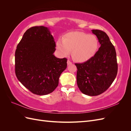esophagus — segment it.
<instances>
[{
	"label": "esophagus",
	"instance_id": "1",
	"mask_svg": "<svg viewBox=\"0 0 131 131\" xmlns=\"http://www.w3.org/2000/svg\"><path fill=\"white\" fill-rule=\"evenodd\" d=\"M72 64V62L70 61L69 60L67 61V64H68V66H69V65Z\"/></svg>",
	"mask_w": 131,
	"mask_h": 131
}]
</instances>
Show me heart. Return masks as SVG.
Listing matches in <instances>:
<instances>
[{"label": "heart", "mask_w": 131, "mask_h": 131, "mask_svg": "<svg viewBox=\"0 0 131 131\" xmlns=\"http://www.w3.org/2000/svg\"><path fill=\"white\" fill-rule=\"evenodd\" d=\"M56 46L63 56H67L72 50V56L75 61L83 62L92 57L98 50V39L94 35L81 31L67 34L63 40H58Z\"/></svg>", "instance_id": "heart-1"}]
</instances>
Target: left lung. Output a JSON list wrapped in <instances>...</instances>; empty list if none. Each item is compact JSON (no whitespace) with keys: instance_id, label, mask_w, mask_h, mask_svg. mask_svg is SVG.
I'll use <instances>...</instances> for the list:
<instances>
[{"instance_id":"1","label":"left lung","mask_w":131,"mask_h":131,"mask_svg":"<svg viewBox=\"0 0 131 131\" xmlns=\"http://www.w3.org/2000/svg\"><path fill=\"white\" fill-rule=\"evenodd\" d=\"M92 31L101 46L94 56L75 66L79 89L85 94L94 96L105 92L112 84L117 73V63L115 49L108 35L98 29Z\"/></svg>"}]
</instances>
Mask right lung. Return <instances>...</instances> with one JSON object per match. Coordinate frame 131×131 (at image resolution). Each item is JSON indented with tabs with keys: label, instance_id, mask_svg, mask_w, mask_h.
Listing matches in <instances>:
<instances>
[{
	"label": "right lung",
	"instance_id": "1",
	"mask_svg": "<svg viewBox=\"0 0 131 131\" xmlns=\"http://www.w3.org/2000/svg\"><path fill=\"white\" fill-rule=\"evenodd\" d=\"M56 43L49 28L35 26L26 30L15 51V74L19 81L37 95L48 94L58 86L67 59L53 53Z\"/></svg>",
	"mask_w": 131,
	"mask_h": 131
}]
</instances>
